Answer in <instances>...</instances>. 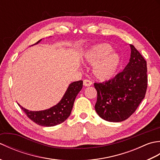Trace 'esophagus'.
Instances as JSON below:
<instances>
[{"label":"esophagus","mask_w":160,"mask_h":160,"mask_svg":"<svg viewBox=\"0 0 160 160\" xmlns=\"http://www.w3.org/2000/svg\"><path fill=\"white\" fill-rule=\"evenodd\" d=\"M92 84V82L89 80H84L83 81V85L85 87H89Z\"/></svg>","instance_id":"esophagus-1"}]
</instances>
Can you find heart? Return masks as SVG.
Returning a JSON list of instances; mask_svg holds the SVG:
<instances>
[{"instance_id":"1","label":"heart","mask_w":160,"mask_h":160,"mask_svg":"<svg viewBox=\"0 0 160 160\" xmlns=\"http://www.w3.org/2000/svg\"><path fill=\"white\" fill-rule=\"evenodd\" d=\"M112 47L107 44L93 46L87 51L84 61L89 64H95L93 74L97 79L107 81L116 74L120 64V57L117 53L111 52Z\"/></svg>"}]
</instances>
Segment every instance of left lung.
I'll use <instances>...</instances> for the list:
<instances>
[{
    "label": "left lung",
    "instance_id": "left-lung-1",
    "mask_svg": "<svg viewBox=\"0 0 160 160\" xmlns=\"http://www.w3.org/2000/svg\"><path fill=\"white\" fill-rule=\"evenodd\" d=\"M131 58L122 72L105 82L95 83L97 102L95 109L108 122L127 120L137 109L147 89V62L135 47L130 45Z\"/></svg>",
    "mask_w": 160,
    "mask_h": 160
}]
</instances>
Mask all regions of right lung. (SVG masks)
I'll return each instance as SVG.
<instances>
[{"instance_id": "obj_1", "label": "right lung", "mask_w": 160, "mask_h": 160, "mask_svg": "<svg viewBox=\"0 0 160 160\" xmlns=\"http://www.w3.org/2000/svg\"><path fill=\"white\" fill-rule=\"evenodd\" d=\"M41 40L42 39H40L34 45L38 44ZM82 80L71 83L59 102L45 110L29 111L18 104L30 120L37 124L47 127H53L62 123L69 118L73 107L75 99L82 89Z\"/></svg>"}]
</instances>
